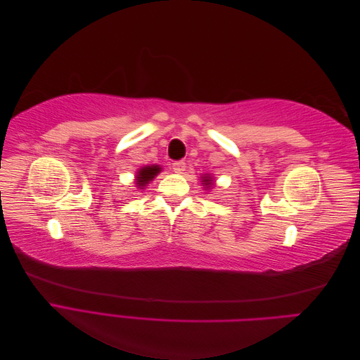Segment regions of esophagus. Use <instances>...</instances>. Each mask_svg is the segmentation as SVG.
I'll use <instances>...</instances> for the list:
<instances>
[{"mask_svg":"<svg viewBox=\"0 0 360 360\" xmlns=\"http://www.w3.org/2000/svg\"><path fill=\"white\" fill-rule=\"evenodd\" d=\"M184 169H186V163H184L183 160H177L172 163V171L177 172V174H181Z\"/></svg>","mask_w":360,"mask_h":360,"instance_id":"esophagus-1","label":"esophagus"}]
</instances>
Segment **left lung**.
Masks as SVG:
<instances>
[{
  "label": "left lung",
  "instance_id": "obj_1",
  "mask_svg": "<svg viewBox=\"0 0 360 360\" xmlns=\"http://www.w3.org/2000/svg\"><path fill=\"white\" fill-rule=\"evenodd\" d=\"M201 180H202V186L204 188H212L213 179H212V176H209V174H204V176L201 177Z\"/></svg>",
  "mask_w": 360,
  "mask_h": 360
}]
</instances>
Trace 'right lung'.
Wrapping results in <instances>:
<instances>
[{"label":"right lung","instance_id":"right-lung-1","mask_svg":"<svg viewBox=\"0 0 360 360\" xmlns=\"http://www.w3.org/2000/svg\"><path fill=\"white\" fill-rule=\"evenodd\" d=\"M162 171L159 165H151V167H144L138 169L136 172V188L144 189L147 184L153 180L158 174Z\"/></svg>","mask_w":360,"mask_h":360}]
</instances>
